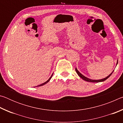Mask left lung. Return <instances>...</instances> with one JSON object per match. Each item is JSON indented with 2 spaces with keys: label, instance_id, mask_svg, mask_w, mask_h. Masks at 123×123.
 Masks as SVG:
<instances>
[{
  "label": "left lung",
  "instance_id": "left-lung-1",
  "mask_svg": "<svg viewBox=\"0 0 123 123\" xmlns=\"http://www.w3.org/2000/svg\"><path fill=\"white\" fill-rule=\"evenodd\" d=\"M117 64H118V61H117ZM75 70H76V72L77 73V74H78V75L80 76L81 78L83 80H85V81H87V82H99L104 81L106 80V79H107L108 78H109V77L111 75V74L113 73V72H114V70H113V71L109 75V76H107L106 78H104V79H100V80H92V79L87 78H86V76H85L83 75L81 73H80L78 71V69H77L76 68H75Z\"/></svg>",
  "mask_w": 123,
  "mask_h": 123
}]
</instances>
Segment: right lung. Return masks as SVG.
<instances>
[{
  "mask_svg": "<svg viewBox=\"0 0 123 123\" xmlns=\"http://www.w3.org/2000/svg\"><path fill=\"white\" fill-rule=\"evenodd\" d=\"M52 76H53V74H52L51 75V76H50V78L49 79H48V80L46 82H44V83H43V84H42L41 85H38V86H43V85H45V84H47V83H48V82L49 81H50V79H51V77H52ZM38 86H37V87H38ZM37 87V86H36Z\"/></svg>",
  "mask_w": 123,
  "mask_h": 123,
  "instance_id": "1",
  "label": "right lung"
}]
</instances>
